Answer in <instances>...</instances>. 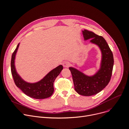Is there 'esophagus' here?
<instances>
[{
    "label": "esophagus",
    "mask_w": 129,
    "mask_h": 129,
    "mask_svg": "<svg viewBox=\"0 0 129 129\" xmlns=\"http://www.w3.org/2000/svg\"><path fill=\"white\" fill-rule=\"evenodd\" d=\"M70 63L69 62H64L63 63H62V65L65 68H68L69 66H70Z\"/></svg>",
    "instance_id": "1"
}]
</instances>
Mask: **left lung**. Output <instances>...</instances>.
I'll use <instances>...</instances> for the list:
<instances>
[{"label": "left lung", "mask_w": 129, "mask_h": 129, "mask_svg": "<svg viewBox=\"0 0 129 129\" xmlns=\"http://www.w3.org/2000/svg\"><path fill=\"white\" fill-rule=\"evenodd\" d=\"M84 40L90 39L91 43L97 46L102 53L99 69L92 76L85 74L73 67H70L75 90L85 96L95 95L102 91L108 84L112 76L114 58L113 53L106 40L101 36L87 30H82Z\"/></svg>", "instance_id": "1"}]
</instances>
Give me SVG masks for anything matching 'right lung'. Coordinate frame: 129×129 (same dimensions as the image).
<instances>
[{
  "label": "right lung",
  "mask_w": 129,
  "mask_h": 129,
  "mask_svg": "<svg viewBox=\"0 0 129 129\" xmlns=\"http://www.w3.org/2000/svg\"><path fill=\"white\" fill-rule=\"evenodd\" d=\"M19 44V43L12 55L11 62V73L16 86L25 95L31 98L40 99L50 97L53 94L54 90L53 87L54 80L60 73L63 69V66L59 65L57 67L37 82L31 83L25 81L17 73L15 65L16 55Z\"/></svg>",
  "instance_id": "obj_1"
}]
</instances>
